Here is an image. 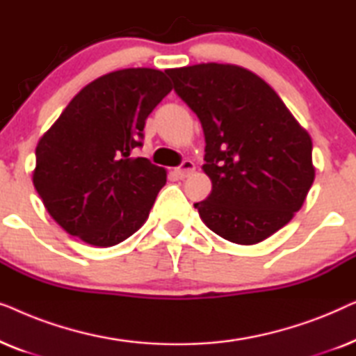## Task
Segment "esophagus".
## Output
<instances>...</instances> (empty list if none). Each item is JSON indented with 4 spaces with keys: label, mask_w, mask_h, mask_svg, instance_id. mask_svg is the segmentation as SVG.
I'll list each match as a JSON object with an SVG mask.
<instances>
[{
    "label": "esophagus",
    "mask_w": 356,
    "mask_h": 356,
    "mask_svg": "<svg viewBox=\"0 0 356 356\" xmlns=\"http://www.w3.org/2000/svg\"><path fill=\"white\" fill-rule=\"evenodd\" d=\"M194 170H196V165H194V162H191V160H184V162L177 168V173H178V177L183 179V178H188L189 175H193Z\"/></svg>",
    "instance_id": "esophagus-1"
}]
</instances>
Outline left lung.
Returning <instances> with one entry per match:
<instances>
[{
    "label": "left lung",
    "instance_id": "1",
    "mask_svg": "<svg viewBox=\"0 0 356 356\" xmlns=\"http://www.w3.org/2000/svg\"><path fill=\"white\" fill-rule=\"evenodd\" d=\"M206 138L202 222L236 245H256L285 227L314 181L313 143L277 92L236 65L167 70Z\"/></svg>",
    "mask_w": 356,
    "mask_h": 356
}]
</instances>
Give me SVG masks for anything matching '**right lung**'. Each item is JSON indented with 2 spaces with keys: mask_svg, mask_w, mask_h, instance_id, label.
I'll return each instance as SVG.
<instances>
[{
  "mask_svg": "<svg viewBox=\"0 0 356 356\" xmlns=\"http://www.w3.org/2000/svg\"><path fill=\"white\" fill-rule=\"evenodd\" d=\"M170 90L159 70L108 72L87 84L38 140L33 186L70 235L108 248L147 220L167 170L131 154Z\"/></svg>",
  "mask_w": 356,
  "mask_h": 356,
  "instance_id": "1",
  "label": "right lung"
}]
</instances>
